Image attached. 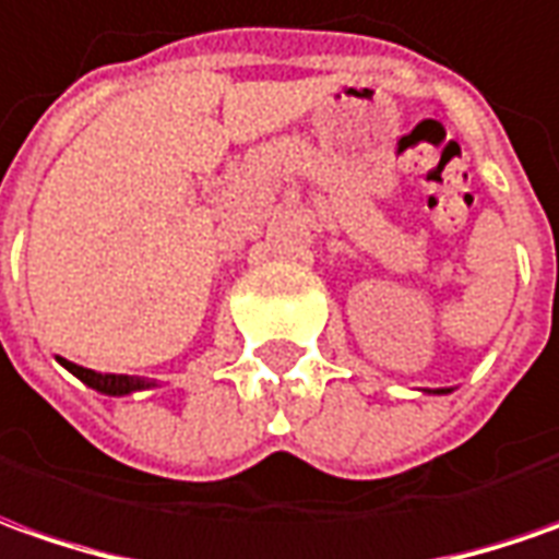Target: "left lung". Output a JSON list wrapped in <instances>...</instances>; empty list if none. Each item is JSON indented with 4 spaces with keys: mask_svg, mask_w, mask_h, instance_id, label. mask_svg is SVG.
<instances>
[{
    "mask_svg": "<svg viewBox=\"0 0 559 559\" xmlns=\"http://www.w3.org/2000/svg\"><path fill=\"white\" fill-rule=\"evenodd\" d=\"M439 393H442V390H439Z\"/></svg>",
    "mask_w": 559,
    "mask_h": 559,
    "instance_id": "obj_1",
    "label": "left lung"
}]
</instances>
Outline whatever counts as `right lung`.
Listing matches in <instances>:
<instances>
[{
    "mask_svg": "<svg viewBox=\"0 0 559 559\" xmlns=\"http://www.w3.org/2000/svg\"><path fill=\"white\" fill-rule=\"evenodd\" d=\"M61 365L68 368L70 374H76L83 383H88L92 390L107 395H126L135 393V390H145L151 383L139 380V377H126V374H102V371H92V368H83V365H73L68 358H61Z\"/></svg>",
    "mask_w": 559,
    "mask_h": 559,
    "instance_id": "obj_1",
    "label": "right lung"
}]
</instances>
